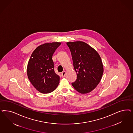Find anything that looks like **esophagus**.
Wrapping results in <instances>:
<instances>
[{
    "instance_id": "esophagus-1",
    "label": "esophagus",
    "mask_w": 133,
    "mask_h": 133,
    "mask_svg": "<svg viewBox=\"0 0 133 133\" xmlns=\"http://www.w3.org/2000/svg\"><path fill=\"white\" fill-rule=\"evenodd\" d=\"M65 75V71H63L62 73H61V76L62 77H64Z\"/></svg>"
}]
</instances>
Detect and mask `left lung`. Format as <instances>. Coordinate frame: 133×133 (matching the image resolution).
I'll return each instance as SVG.
<instances>
[{
    "label": "left lung",
    "instance_id": "8db88e82",
    "mask_svg": "<svg viewBox=\"0 0 133 133\" xmlns=\"http://www.w3.org/2000/svg\"><path fill=\"white\" fill-rule=\"evenodd\" d=\"M66 44L71 52L77 79L71 83L81 94H87L99 83L103 73V66L98 53L87 43L78 41Z\"/></svg>",
    "mask_w": 133,
    "mask_h": 133
}]
</instances>
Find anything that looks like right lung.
<instances>
[{"label":"right lung","mask_w":133,"mask_h":133,"mask_svg":"<svg viewBox=\"0 0 133 133\" xmlns=\"http://www.w3.org/2000/svg\"><path fill=\"white\" fill-rule=\"evenodd\" d=\"M61 43H44L37 47L29 60L27 72L30 82L37 90L48 94L58 86L60 76L54 71L52 56Z\"/></svg>","instance_id":"1"}]
</instances>
